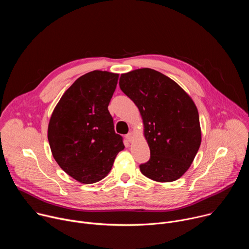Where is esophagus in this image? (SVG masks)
<instances>
[{
    "label": "esophagus",
    "instance_id": "34e87169",
    "mask_svg": "<svg viewBox=\"0 0 249 249\" xmlns=\"http://www.w3.org/2000/svg\"><path fill=\"white\" fill-rule=\"evenodd\" d=\"M125 138H126V140H127L128 142H132V140H133V135H132V133H128V134L125 136Z\"/></svg>",
    "mask_w": 249,
    "mask_h": 249
}]
</instances>
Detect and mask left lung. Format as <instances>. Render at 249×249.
Instances as JSON below:
<instances>
[{"instance_id": "1", "label": "left lung", "mask_w": 249, "mask_h": 249, "mask_svg": "<svg viewBox=\"0 0 249 249\" xmlns=\"http://www.w3.org/2000/svg\"><path fill=\"white\" fill-rule=\"evenodd\" d=\"M119 87L143 118L151 158L140 164L141 172L158 182L180 178L201 144L195 103L174 81L149 68L122 74Z\"/></svg>"}]
</instances>
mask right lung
Segmentation results:
<instances>
[{"label":"right lung","mask_w":249,"mask_h":249,"mask_svg":"<svg viewBox=\"0 0 249 249\" xmlns=\"http://www.w3.org/2000/svg\"><path fill=\"white\" fill-rule=\"evenodd\" d=\"M117 81L118 74L106 71L80 77L65 91L50 118L52 155L60 167L81 183L103 179L125 148L108 111Z\"/></svg>","instance_id":"add662e5"}]
</instances>
